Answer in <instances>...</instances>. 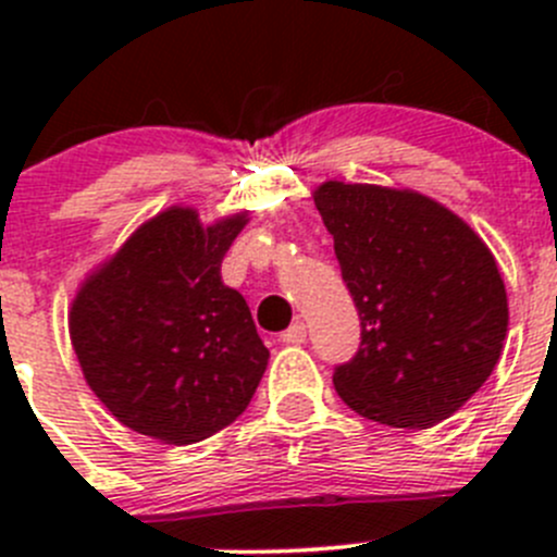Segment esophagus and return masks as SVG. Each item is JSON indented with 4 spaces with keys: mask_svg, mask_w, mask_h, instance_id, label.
Returning a JSON list of instances; mask_svg holds the SVG:
<instances>
[{
    "mask_svg": "<svg viewBox=\"0 0 557 557\" xmlns=\"http://www.w3.org/2000/svg\"><path fill=\"white\" fill-rule=\"evenodd\" d=\"M305 339H307V325L301 323V320H296L290 329H285L283 334H280V342H283V345H301Z\"/></svg>",
    "mask_w": 557,
    "mask_h": 557,
    "instance_id": "1",
    "label": "esophagus"
}]
</instances>
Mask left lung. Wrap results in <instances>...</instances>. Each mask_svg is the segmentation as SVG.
I'll return each instance as SVG.
<instances>
[{
	"label": "left lung",
	"instance_id": "1",
	"mask_svg": "<svg viewBox=\"0 0 557 557\" xmlns=\"http://www.w3.org/2000/svg\"><path fill=\"white\" fill-rule=\"evenodd\" d=\"M314 207L361 314L358 352L334 369L336 393L393 429L447 420L502 358L509 307L493 252L414 190L329 180Z\"/></svg>",
	"mask_w": 557,
	"mask_h": 557
}]
</instances>
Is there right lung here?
<instances>
[{
	"instance_id": "right-lung-1",
	"label": "right lung",
	"mask_w": 557,
	"mask_h": 557,
	"mask_svg": "<svg viewBox=\"0 0 557 557\" xmlns=\"http://www.w3.org/2000/svg\"><path fill=\"white\" fill-rule=\"evenodd\" d=\"M245 212L201 226L190 207L150 218L77 290L72 347L99 401L132 431L190 445L250 404L269 350L221 263Z\"/></svg>"
}]
</instances>
